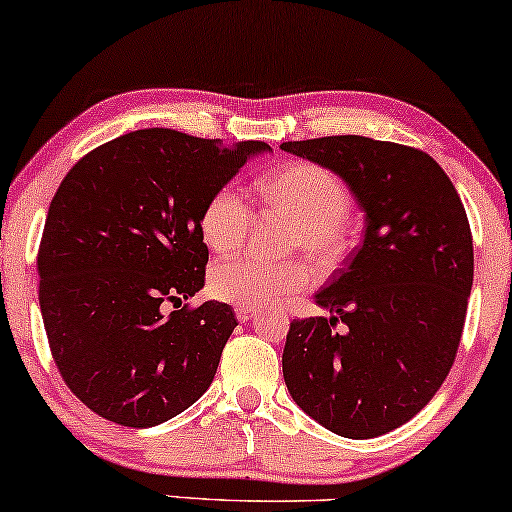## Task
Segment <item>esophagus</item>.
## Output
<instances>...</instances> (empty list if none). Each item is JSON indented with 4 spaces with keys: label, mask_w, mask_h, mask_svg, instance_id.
I'll return each mask as SVG.
<instances>
[{
    "label": "esophagus",
    "mask_w": 512,
    "mask_h": 512,
    "mask_svg": "<svg viewBox=\"0 0 512 512\" xmlns=\"http://www.w3.org/2000/svg\"><path fill=\"white\" fill-rule=\"evenodd\" d=\"M256 317V310H244V307H240V310H237V319L242 321H249V319H254Z\"/></svg>",
    "instance_id": "34e87169"
}]
</instances>
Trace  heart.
<instances>
[{"label": "heart", "mask_w": 512, "mask_h": 512, "mask_svg": "<svg viewBox=\"0 0 512 512\" xmlns=\"http://www.w3.org/2000/svg\"><path fill=\"white\" fill-rule=\"evenodd\" d=\"M263 202L291 216L298 230L291 249H303L319 263H333L345 247V226L352 198L342 181L326 167L293 163L261 184ZM254 207L235 186H221L209 195L200 214V235L216 254H230L247 237ZM312 284L305 263H263L256 258H226L209 270V291L216 300L244 310L275 305L289 293Z\"/></svg>", "instance_id": "b5f03b06"}]
</instances>
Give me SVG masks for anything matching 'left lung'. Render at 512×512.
<instances>
[{
    "label": "left lung",
    "instance_id": "8db88e82",
    "mask_svg": "<svg viewBox=\"0 0 512 512\" xmlns=\"http://www.w3.org/2000/svg\"><path fill=\"white\" fill-rule=\"evenodd\" d=\"M282 149L340 174L366 214L347 268L314 298L331 317L291 321L284 382L328 431L382 436L436 396L457 356L473 286L466 209L443 167L412 146L338 135Z\"/></svg>",
    "mask_w": 512,
    "mask_h": 512
}]
</instances>
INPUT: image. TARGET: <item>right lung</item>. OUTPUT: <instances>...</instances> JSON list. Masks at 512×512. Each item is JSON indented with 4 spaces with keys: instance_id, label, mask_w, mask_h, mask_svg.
I'll return each mask as SVG.
<instances>
[{
    "instance_id": "1",
    "label": "right lung",
    "mask_w": 512,
    "mask_h": 512,
    "mask_svg": "<svg viewBox=\"0 0 512 512\" xmlns=\"http://www.w3.org/2000/svg\"><path fill=\"white\" fill-rule=\"evenodd\" d=\"M265 142L149 128L86 153L53 195L41 235L39 305L62 380L109 422L149 429L212 384L237 319L226 303L160 305L205 286L200 214Z\"/></svg>"
}]
</instances>
